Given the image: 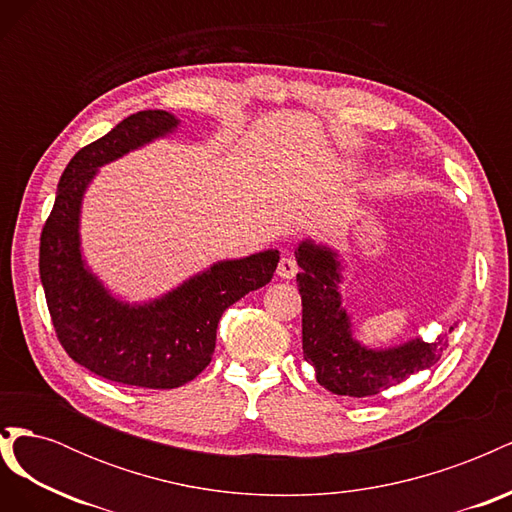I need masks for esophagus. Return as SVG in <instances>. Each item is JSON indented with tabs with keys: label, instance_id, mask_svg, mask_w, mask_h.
Returning <instances> with one entry per match:
<instances>
[{
	"label": "esophagus",
	"instance_id": "obj_1",
	"mask_svg": "<svg viewBox=\"0 0 512 512\" xmlns=\"http://www.w3.org/2000/svg\"><path fill=\"white\" fill-rule=\"evenodd\" d=\"M297 273H299V262L292 256H284L280 260V265H277V275H280L282 280H292Z\"/></svg>",
	"mask_w": 512,
	"mask_h": 512
}]
</instances>
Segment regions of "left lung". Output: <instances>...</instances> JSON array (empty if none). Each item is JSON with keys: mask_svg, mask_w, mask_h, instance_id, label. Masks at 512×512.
Returning a JSON list of instances; mask_svg holds the SVG:
<instances>
[{"mask_svg": "<svg viewBox=\"0 0 512 512\" xmlns=\"http://www.w3.org/2000/svg\"><path fill=\"white\" fill-rule=\"evenodd\" d=\"M294 256L301 267L297 284L303 301V356L314 365L316 380L324 389L348 397L378 395L440 361L448 346L446 335L431 344L416 337L380 350L356 342L339 294L344 277L337 252L305 239Z\"/></svg>", "mask_w": 512, "mask_h": 512, "instance_id": "obj_1", "label": "left lung"}]
</instances>
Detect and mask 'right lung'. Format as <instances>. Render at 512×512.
<instances>
[{"mask_svg":"<svg viewBox=\"0 0 512 512\" xmlns=\"http://www.w3.org/2000/svg\"><path fill=\"white\" fill-rule=\"evenodd\" d=\"M179 119L141 111L83 147L57 185L40 237V280L59 344L96 376L143 389H177L211 363L215 331L226 309L271 282L280 252L220 260L147 303L115 299L89 271L81 252V205L98 168L156 138Z\"/></svg>","mask_w":512,"mask_h":512,"instance_id":"1","label":"right lung"}]
</instances>
